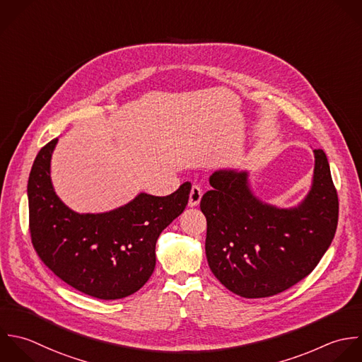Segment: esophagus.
I'll return each mask as SVG.
<instances>
[{"label": "esophagus", "mask_w": 362, "mask_h": 362, "mask_svg": "<svg viewBox=\"0 0 362 362\" xmlns=\"http://www.w3.org/2000/svg\"><path fill=\"white\" fill-rule=\"evenodd\" d=\"M202 196H203V192L199 186H192V190H190V196H189V206L190 207H194L200 203L202 200Z\"/></svg>", "instance_id": "esophagus-1"}]
</instances>
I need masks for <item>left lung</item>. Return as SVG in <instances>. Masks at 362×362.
<instances>
[{
  "label": "left lung",
  "mask_w": 362,
  "mask_h": 362,
  "mask_svg": "<svg viewBox=\"0 0 362 362\" xmlns=\"http://www.w3.org/2000/svg\"><path fill=\"white\" fill-rule=\"evenodd\" d=\"M313 186L295 209L261 203L247 172L217 170L200 209L207 220L206 255L214 276L233 293L278 295L306 278L330 247L339 223V196L323 149H315Z\"/></svg>",
  "instance_id": "8db88e82"
}]
</instances>
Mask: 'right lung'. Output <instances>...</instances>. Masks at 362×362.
<instances>
[{"label": "right lung", "instance_id": "right-lung-1", "mask_svg": "<svg viewBox=\"0 0 362 362\" xmlns=\"http://www.w3.org/2000/svg\"><path fill=\"white\" fill-rule=\"evenodd\" d=\"M57 138L36 155L28 180L29 233L40 261L63 282L88 296L115 300L151 278L159 234L186 209L192 185L156 197L141 193L101 214H78L56 196L50 158Z\"/></svg>", "mask_w": 362, "mask_h": 362}]
</instances>
